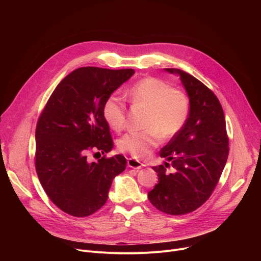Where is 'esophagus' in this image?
I'll return each mask as SVG.
<instances>
[{
  "label": "esophagus",
  "mask_w": 261,
  "mask_h": 261,
  "mask_svg": "<svg viewBox=\"0 0 261 261\" xmlns=\"http://www.w3.org/2000/svg\"><path fill=\"white\" fill-rule=\"evenodd\" d=\"M127 163H128V166H129V167L134 168V169H141V168L144 166L140 161L134 160V159H132V158H129L128 161H127Z\"/></svg>",
  "instance_id": "1"
}]
</instances>
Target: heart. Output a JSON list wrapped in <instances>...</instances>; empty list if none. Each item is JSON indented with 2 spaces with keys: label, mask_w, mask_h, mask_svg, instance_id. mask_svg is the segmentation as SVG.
<instances>
[{
  "label": "heart",
  "mask_w": 261,
  "mask_h": 261,
  "mask_svg": "<svg viewBox=\"0 0 261 261\" xmlns=\"http://www.w3.org/2000/svg\"><path fill=\"white\" fill-rule=\"evenodd\" d=\"M129 100L148 110L143 132L127 133L118 140L121 152L133 158L144 159L159 145L160 136L170 140L179 133L186 123L189 105L185 94L158 78L146 77L134 84L127 93ZM103 116L108 125L115 131L125 126L126 109L115 96L109 97L103 106Z\"/></svg>",
  "instance_id": "1"
}]
</instances>
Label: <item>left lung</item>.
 Returning <instances> with one entry per match:
<instances>
[{"label": "left lung", "mask_w": 261, "mask_h": 261, "mask_svg": "<svg viewBox=\"0 0 261 261\" xmlns=\"http://www.w3.org/2000/svg\"><path fill=\"white\" fill-rule=\"evenodd\" d=\"M164 71L180 77L189 98V113L183 129L161 149L165 166L153 167L159 183L148 199L159 211L177 216L196 211L211 197L227 161L228 138L216 95L179 68ZM169 162L171 173L166 169Z\"/></svg>", "instance_id": "8db88e82"}]
</instances>
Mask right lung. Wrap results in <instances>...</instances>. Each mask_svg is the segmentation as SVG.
Listing matches in <instances>:
<instances>
[{
	"mask_svg": "<svg viewBox=\"0 0 261 261\" xmlns=\"http://www.w3.org/2000/svg\"><path fill=\"white\" fill-rule=\"evenodd\" d=\"M134 70L86 66L54 90L36 128V170L51 202L74 217H87L107 202L113 179L126 169L121 154L88 161L92 150L108 153L113 140L103 116L111 94Z\"/></svg>",
	"mask_w": 261,
	"mask_h": 261,
	"instance_id": "1",
	"label": "right lung"
}]
</instances>
